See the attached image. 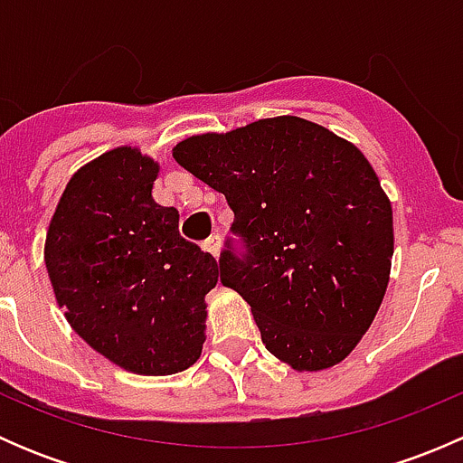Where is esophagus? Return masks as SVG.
<instances>
[{"instance_id":"1","label":"esophagus","mask_w":463,"mask_h":463,"mask_svg":"<svg viewBox=\"0 0 463 463\" xmlns=\"http://www.w3.org/2000/svg\"><path fill=\"white\" fill-rule=\"evenodd\" d=\"M203 250H208L210 255H214V258H217L219 250H222V237H219V235L210 237V240L203 244Z\"/></svg>"}]
</instances>
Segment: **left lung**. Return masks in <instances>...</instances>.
<instances>
[{
  "label": "left lung",
  "mask_w": 463,
  "mask_h": 463,
  "mask_svg": "<svg viewBox=\"0 0 463 463\" xmlns=\"http://www.w3.org/2000/svg\"><path fill=\"white\" fill-rule=\"evenodd\" d=\"M172 156L235 213L219 270L266 349L298 372L343 361L374 320L394 250L390 199L361 149L278 116L190 137Z\"/></svg>",
  "instance_id": "left-lung-1"
}]
</instances>
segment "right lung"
<instances>
[{"label":"right lung","instance_id":"right-lung-1","mask_svg":"<svg viewBox=\"0 0 463 463\" xmlns=\"http://www.w3.org/2000/svg\"><path fill=\"white\" fill-rule=\"evenodd\" d=\"M158 165L116 147L73 175L44 261L60 307L85 343L123 370L184 372L202 354L205 293L217 260L179 232V210L152 199Z\"/></svg>","mask_w":463,"mask_h":463}]
</instances>
